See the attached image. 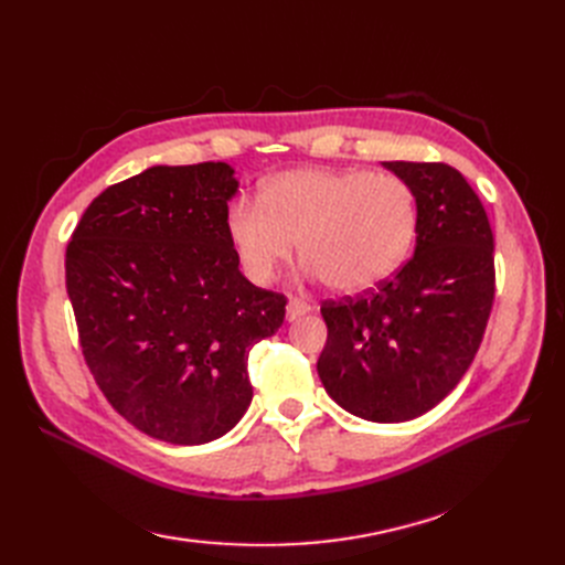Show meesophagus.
Returning <instances> with one entry per match:
<instances>
[{"mask_svg": "<svg viewBox=\"0 0 565 565\" xmlns=\"http://www.w3.org/2000/svg\"><path fill=\"white\" fill-rule=\"evenodd\" d=\"M311 311V306L306 303V301H301V299H292L287 303V322H295V320H299L301 316H306Z\"/></svg>", "mask_w": 565, "mask_h": 565, "instance_id": "esophagus-1", "label": "esophagus"}]
</instances>
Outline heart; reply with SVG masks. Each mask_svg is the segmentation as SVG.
<instances>
[{
	"label": "heart",
	"instance_id": "heart-1",
	"mask_svg": "<svg viewBox=\"0 0 565 565\" xmlns=\"http://www.w3.org/2000/svg\"><path fill=\"white\" fill-rule=\"evenodd\" d=\"M415 188L367 169H287L262 183L259 200H235L226 233L245 276L266 285L303 256V273L344 295L388 280L415 243Z\"/></svg>",
	"mask_w": 565,
	"mask_h": 565
}]
</instances>
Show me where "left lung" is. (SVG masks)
Listing matches in <instances>:
<instances>
[{
    "mask_svg": "<svg viewBox=\"0 0 565 565\" xmlns=\"http://www.w3.org/2000/svg\"><path fill=\"white\" fill-rule=\"evenodd\" d=\"M415 188V254L374 292L324 301L318 377L347 413L380 424L436 407L481 347L494 297L492 231L481 200L443 162H382Z\"/></svg>",
    "mask_w": 565,
    "mask_h": 565,
    "instance_id": "8db88e82",
    "label": "left lung"
}]
</instances>
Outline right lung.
<instances>
[{"label":"right lung","instance_id":"obj_1","mask_svg":"<svg viewBox=\"0 0 565 565\" xmlns=\"http://www.w3.org/2000/svg\"><path fill=\"white\" fill-rule=\"evenodd\" d=\"M226 162L156 164L100 193L65 252V287L98 388L174 446L228 434L252 403L247 361L285 297L254 287L226 233Z\"/></svg>","mask_w":565,"mask_h":565}]
</instances>
